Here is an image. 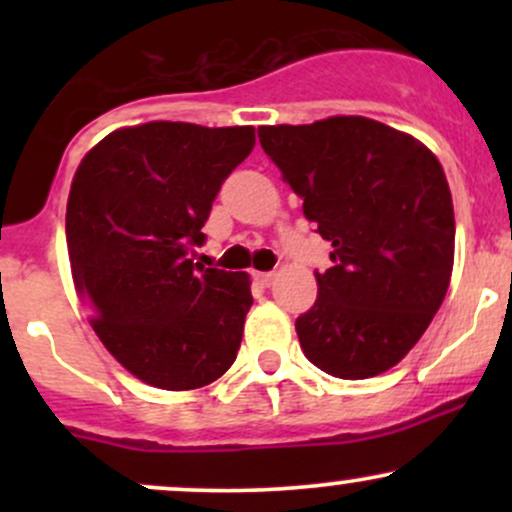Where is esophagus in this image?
<instances>
[{"label":"esophagus","mask_w":512,"mask_h":512,"mask_svg":"<svg viewBox=\"0 0 512 512\" xmlns=\"http://www.w3.org/2000/svg\"><path fill=\"white\" fill-rule=\"evenodd\" d=\"M274 272H255V281H260L262 286H272V281H274Z\"/></svg>","instance_id":"1"}]
</instances>
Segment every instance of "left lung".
<instances>
[{"mask_svg":"<svg viewBox=\"0 0 512 512\" xmlns=\"http://www.w3.org/2000/svg\"><path fill=\"white\" fill-rule=\"evenodd\" d=\"M264 154L330 240L317 301L296 332L310 363L334 378L385 373L421 339L448 293L455 214L438 158L368 117L260 127Z\"/></svg>","mask_w":512,"mask_h":512,"instance_id":"left-lung-1","label":"left lung"}]
</instances>
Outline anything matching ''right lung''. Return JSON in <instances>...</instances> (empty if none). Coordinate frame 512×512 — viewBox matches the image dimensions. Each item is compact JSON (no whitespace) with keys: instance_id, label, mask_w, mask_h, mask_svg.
<instances>
[{"instance_id":"right-lung-1","label":"right lung","mask_w":512,"mask_h":512,"mask_svg":"<svg viewBox=\"0 0 512 512\" xmlns=\"http://www.w3.org/2000/svg\"><path fill=\"white\" fill-rule=\"evenodd\" d=\"M252 127L146 122L108 134L76 170L67 248L105 349L146 385L195 390L236 361L250 276L190 260Z\"/></svg>"}]
</instances>
